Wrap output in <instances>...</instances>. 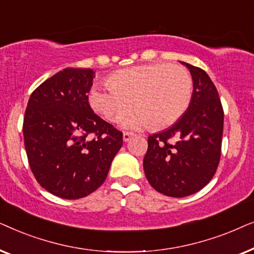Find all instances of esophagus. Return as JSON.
I'll return each instance as SVG.
<instances>
[{"label":"esophagus","instance_id":"esophagus-1","mask_svg":"<svg viewBox=\"0 0 254 254\" xmlns=\"http://www.w3.org/2000/svg\"><path fill=\"white\" fill-rule=\"evenodd\" d=\"M133 136H134V134L130 133V131H125L124 135H123V138H124L125 142H127V141H129L130 137H133Z\"/></svg>","mask_w":254,"mask_h":254}]
</instances>
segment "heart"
<instances>
[{
	"label": "heart",
	"mask_w": 254,
	"mask_h": 254,
	"mask_svg": "<svg viewBox=\"0 0 254 254\" xmlns=\"http://www.w3.org/2000/svg\"><path fill=\"white\" fill-rule=\"evenodd\" d=\"M193 96L190 71L171 64H151L123 69L110 76L109 84L90 92L92 109L110 120L123 118L125 128L147 127L154 130L171 126L189 109Z\"/></svg>",
	"instance_id": "b5f03b06"
}]
</instances>
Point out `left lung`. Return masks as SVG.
I'll return each instance as SVG.
<instances>
[{
  "label": "left lung",
  "mask_w": 254,
  "mask_h": 254,
  "mask_svg": "<svg viewBox=\"0 0 254 254\" xmlns=\"http://www.w3.org/2000/svg\"><path fill=\"white\" fill-rule=\"evenodd\" d=\"M193 79L189 109L162 133L150 135L143 169L157 192L173 197L192 195L213 178L221 158L223 107L207 72L185 64Z\"/></svg>",
  "instance_id": "obj_1"
}]
</instances>
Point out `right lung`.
<instances>
[{
	"mask_svg": "<svg viewBox=\"0 0 254 254\" xmlns=\"http://www.w3.org/2000/svg\"><path fill=\"white\" fill-rule=\"evenodd\" d=\"M92 69L65 68L31 95L24 144L37 182L62 199H81L105 182L123 133L93 112Z\"/></svg>",
	"mask_w": 254,
	"mask_h": 254,
	"instance_id": "right-lung-1",
	"label": "right lung"
}]
</instances>
